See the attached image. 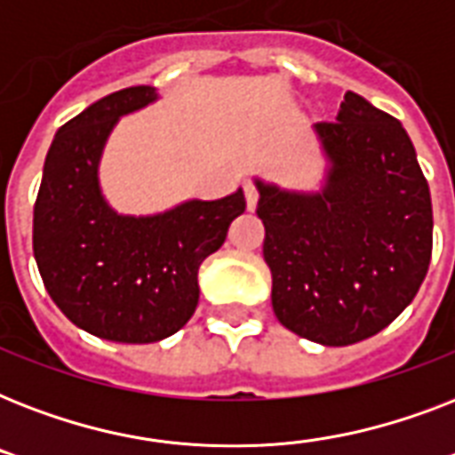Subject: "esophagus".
Segmentation results:
<instances>
[{"label": "esophagus", "mask_w": 455, "mask_h": 455, "mask_svg": "<svg viewBox=\"0 0 455 455\" xmlns=\"http://www.w3.org/2000/svg\"><path fill=\"white\" fill-rule=\"evenodd\" d=\"M257 200H259V193H257V188L252 184H245V203H248V210L252 212L257 207Z\"/></svg>", "instance_id": "34e87169"}]
</instances>
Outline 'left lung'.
Segmentation results:
<instances>
[{"instance_id": "8db88e82", "label": "left lung", "mask_w": 455, "mask_h": 455, "mask_svg": "<svg viewBox=\"0 0 455 455\" xmlns=\"http://www.w3.org/2000/svg\"><path fill=\"white\" fill-rule=\"evenodd\" d=\"M328 157L321 191L255 179L271 304L299 338L347 347L387 328L423 283L432 200L399 120L347 92L335 123L314 124Z\"/></svg>"}]
</instances>
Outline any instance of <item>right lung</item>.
<instances>
[{
    "label": "right lung",
    "instance_id": "add662e5",
    "mask_svg": "<svg viewBox=\"0 0 455 455\" xmlns=\"http://www.w3.org/2000/svg\"><path fill=\"white\" fill-rule=\"evenodd\" d=\"M156 99V87H127L68 120L46 153L32 220L37 269L56 307L82 331L127 345L184 328L198 307L200 264L245 212L241 188L151 217L117 214L106 203L99 160L108 134Z\"/></svg>",
    "mask_w": 455,
    "mask_h": 455
}]
</instances>
